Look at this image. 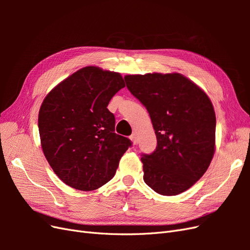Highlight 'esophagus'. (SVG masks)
Returning a JSON list of instances; mask_svg holds the SVG:
<instances>
[{
    "mask_svg": "<svg viewBox=\"0 0 250 250\" xmlns=\"http://www.w3.org/2000/svg\"><path fill=\"white\" fill-rule=\"evenodd\" d=\"M130 140H131V142L133 143V145H138V143H139V140H138V137H137V134H131L130 135Z\"/></svg>",
    "mask_w": 250,
    "mask_h": 250,
    "instance_id": "34e87169",
    "label": "esophagus"
}]
</instances>
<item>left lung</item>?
Wrapping results in <instances>:
<instances>
[{"label":"left lung","instance_id":"1","mask_svg":"<svg viewBox=\"0 0 250 250\" xmlns=\"http://www.w3.org/2000/svg\"><path fill=\"white\" fill-rule=\"evenodd\" d=\"M128 90L146 107L156 134L152 153H142L144 181L174 196L199 180L215 152L216 116L203 90L177 73L127 75Z\"/></svg>","mask_w":250,"mask_h":250}]
</instances>
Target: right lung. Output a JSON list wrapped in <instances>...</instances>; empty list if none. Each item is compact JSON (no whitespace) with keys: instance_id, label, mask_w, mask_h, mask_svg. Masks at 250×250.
I'll return each instance as SVG.
<instances>
[{"instance_id":"1","label":"right lung","mask_w":250,"mask_h":250,"mask_svg":"<svg viewBox=\"0 0 250 250\" xmlns=\"http://www.w3.org/2000/svg\"><path fill=\"white\" fill-rule=\"evenodd\" d=\"M124 86L119 73L86 66L44 98L39 113L42 147L65 185L93 191L115 176L132 143L115 132V116L107 105Z\"/></svg>"}]
</instances>
